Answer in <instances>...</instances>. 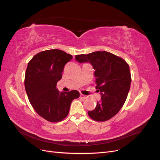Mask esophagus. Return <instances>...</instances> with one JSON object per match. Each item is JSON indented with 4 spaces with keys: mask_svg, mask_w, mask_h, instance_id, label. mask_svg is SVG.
Listing matches in <instances>:
<instances>
[{
    "mask_svg": "<svg viewBox=\"0 0 160 160\" xmlns=\"http://www.w3.org/2000/svg\"><path fill=\"white\" fill-rule=\"evenodd\" d=\"M80 98H81V99H87V98H88V97H87L86 95H83V94H80Z\"/></svg>",
    "mask_w": 160,
    "mask_h": 160,
    "instance_id": "esophagus-1",
    "label": "esophagus"
}]
</instances>
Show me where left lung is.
I'll use <instances>...</instances> for the list:
<instances>
[{
    "mask_svg": "<svg viewBox=\"0 0 160 160\" xmlns=\"http://www.w3.org/2000/svg\"><path fill=\"white\" fill-rule=\"evenodd\" d=\"M75 60L93 66L96 89L101 96L95 109L88 111L89 116L97 122L109 120L119 112L127 99L132 82L128 64L107 51L76 55Z\"/></svg>",
    "mask_w": 160,
    "mask_h": 160,
    "instance_id": "8db88e82",
    "label": "left lung"
}]
</instances>
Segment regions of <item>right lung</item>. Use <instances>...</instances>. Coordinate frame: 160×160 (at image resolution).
<instances>
[{
	"label": "right lung",
	"instance_id": "right-lung-1",
	"mask_svg": "<svg viewBox=\"0 0 160 160\" xmlns=\"http://www.w3.org/2000/svg\"><path fill=\"white\" fill-rule=\"evenodd\" d=\"M72 55L59 49L38 52L28 62L25 76V87L31 105L41 117L58 122L69 113L72 101L79 98V92L59 91L57 83Z\"/></svg>",
	"mask_w": 160,
	"mask_h": 160
}]
</instances>
